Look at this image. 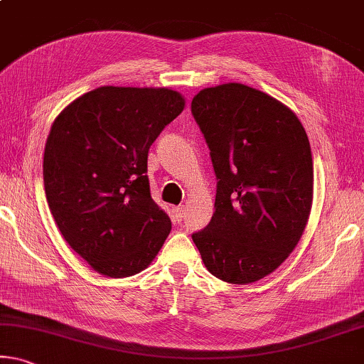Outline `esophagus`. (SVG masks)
I'll return each mask as SVG.
<instances>
[{"instance_id":"1","label":"esophagus","mask_w":364,"mask_h":364,"mask_svg":"<svg viewBox=\"0 0 364 364\" xmlns=\"http://www.w3.org/2000/svg\"><path fill=\"white\" fill-rule=\"evenodd\" d=\"M173 212H175V218H176V220L181 222L183 217H184V212H186V209H184V205H178V207H175V209H173Z\"/></svg>"}]
</instances>
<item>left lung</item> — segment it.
I'll return each mask as SVG.
<instances>
[{
  "label": "left lung",
  "mask_w": 364,
  "mask_h": 364,
  "mask_svg": "<svg viewBox=\"0 0 364 364\" xmlns=\"http://www.w3.org/2000/svg\"><path fill=\"white\" fill-rule=\"evenodd\" d=\"M191 112L210 149L215 212L193 235L207 270L233 285L272 274L290 256L313 205V155L301 121L245 84L199 92Z\"/></svg>",
  "instance_id": "left-lung-1"
}]
</instances>
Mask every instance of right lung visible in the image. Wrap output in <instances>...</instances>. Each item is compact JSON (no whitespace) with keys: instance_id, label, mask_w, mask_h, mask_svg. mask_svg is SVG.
<instances>
[{"instance_id":"add662e5","label":"right lung","mask_w":364,"mask_h":364,"mask_svg":"<svg viewBox=\"0 0 364 364\" xmlns=\"http://www.w3.org/2000/svg\"><path fill=\"white\" fill-rule=\"evenodd\" d=\"M168 87L103 85L55 118L43 183L63 238L95 272L123 279L147 269L171 222L151 198L147 155L184 109Z\"/></svg>"}]
</instances>
